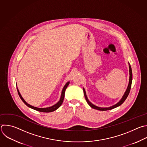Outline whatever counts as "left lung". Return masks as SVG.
<instances>
[{"mask_svg": "<svg viewBox=\"0 0 147 147\" xmlns=\"http://www.w3.org/2000/svg\"><path fill=\"white\" fill-rule=\"evenodd\" d=\"M129 84H128V86H127V88L124 93V94L123 95L122 97L121 98V99L115 105L111 106V107H97L94 105H93L88 99L87 97V96H86V92H85V89L83 88V90H84V96H85V99L88 103V104L89 105V106L90 107H92V109H95V110H100V111H107V110H111V109H113L114 108H116L119 106H121L124 102L125 100L126 99L127 97L129 95V93L130 92V88H131V82H132V71H131V66H130V63H129Z\"/></svg>", "mask_w": 147, "mask_h": 147, "instance_id": "1", "label": "left lung"}]
</instances>
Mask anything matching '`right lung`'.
<instances>
[{"label":"right lung","instance_id":"right-lung-1","mask_svg":"<svg viewBox=\"0 0 147 147\" xmlns=\"http://www.w3.org/2000/svg\"><path fill=\"white\" fill-rule=\"evenodd\" d=\"M70 82L68 81L64 86V87L63 88V89L62 90V93H61V98L59 99V100L54 105L51 106V107H45V108H38V107H34V106H32L31 105H30L29 104H28L27 102H26V101L23 99V97H22L18 88H17V90H18V94L20 97L21 99L22 100V102L29 107L33 109V110H35L36 111H40V112H42V113H51V112H53V111H55L56 110H57L62 104L63 103V99H64V97H65V90H66V89L67 88V87L68 86Z\"/></svg>","mask_w":147,"mask_h":147}]
</instances>
